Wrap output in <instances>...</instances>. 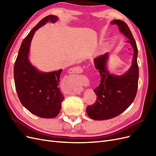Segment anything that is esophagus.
I'll list each match as a JSON object with an SVG mask.
<instances>
[{
	"label": "esophagus",
	"mask_w": 156,
	"mask_h": 156,
	"mask_svg": "<svg viewBox=\"0 0 156 156\" xmlns=\"http://www.w3.org/2000/svg\"><path fill=\"white\" fill-rule=\"evenodd\" d=\"M82 69L80 67H75L72 69H69V73H80L82 72Z\"/></svg>",
	"instance_id": "obj_1"
}]
</instances>
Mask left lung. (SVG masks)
<instances>
[{
	"instance_id": "1",
	"label": "left lung",
	"mask_w": 156,
	"mask_h": 156,
	"mask_svg": "<svg viewBox=\"0 0 156 156\" xmlns=\"http://www.w3.org/2000/svg\"><path fill=\"white\" fill-rule=\"evenodd\" d=\"M112 25L119 26L121 32L129 39L127 41L134 50L133 63L129 69L121 75H111L106 68L108 53L94 59L95 68L100 73V83L95 89L96 102L87 107L88 116L93 120H108L119 116L128 108L136 96L138 88L139 66L138 49L136 41L126 23L121 20H114Z\"/></svg>"
}]
</instances>
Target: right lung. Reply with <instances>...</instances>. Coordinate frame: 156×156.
<instances>
[{
    "instance_id": "add662e5",
    "label": "right lung",
    "mask_w": 156,
    "mask_h": 156,
    "mask_svg": "<svg viewBox=\"0 0 156 156\" xmlns=\"http://www.w3.org/2000/svg\"><path fill=\"white\" fill-rule=\"evenodd\" d=\"M57 20L56 16L49 15L33 28L22 42L13 68L16 89L22 105L32 114L45 119L57 116L61 109L64 96L58 84L62 69L40 72L31 65L28 55L35 31L47 22L54 23Z\"/></svg>"
}]
</instances>
